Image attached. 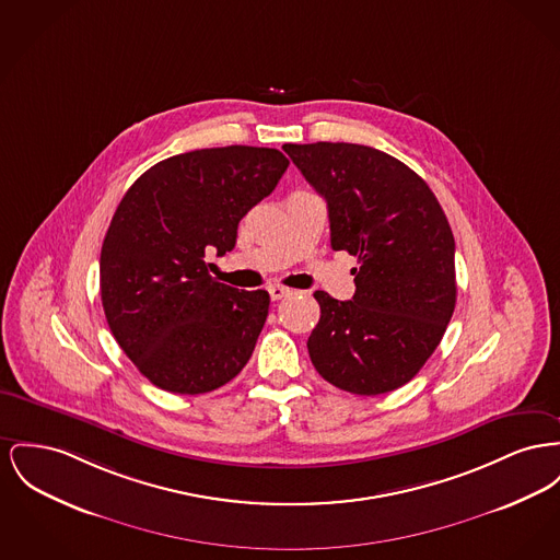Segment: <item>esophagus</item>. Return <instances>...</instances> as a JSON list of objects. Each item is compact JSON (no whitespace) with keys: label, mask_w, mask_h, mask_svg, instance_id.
I'll return each mask as SVG.
<instances>
[{"label":"esophagus","mask_w":560,"mask_h":560,"mask_svg":"<svg viewBox=\"0 0 560 560\" xmlns=\"http://www.w3.org/2000/svg\"><path fill=\"white\" fill-rule=\"evenodd\" d=\"M268 294L272 300H281V298H288L292 294V290L290 288H283V285H270L268 288Z\"/></svg>","instance_id":"obj_1"}]
</instances>
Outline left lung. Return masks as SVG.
Listing matches in <instances>:
<instances>
[{
    "label": "left lung",
    "instance_id": "obj_1",
    "mask_svg": "<svg viewBox=\"0 0 560 560\" xmlns=\"http://www.w3.org/2000/svg\"><path fill=\"white\" fill-rule=\"evenodd\" d=\"M326 198L334 252L358 256L353 300L315 292V370L334 387L378 395L406 385L440 345L457 302L455 236L428 184L358 143H285Z\"/></svg>",
    "mask_w": 560,
    "mask_h": 560
}]
</instances>
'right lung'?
<instances>
[{
  "instance_id": "obj_1",
  "label": "right lung",
  "mask_w": 560,
  "mask_h": 560,
  "mask_svg": "<svg viewBox=\"0 0 560 560\" xmlns=\"http://www.w3.org/2000/svg\"><path fill=\"white\" fill-rule=\"evenodd\" d=\"M288 165L275 148H205L148 168L120 200L101 247V302L152 385L207 394L249 362L270 296L215 281L205 254L231 252Z\"/></svg>"
}]
</instances>
